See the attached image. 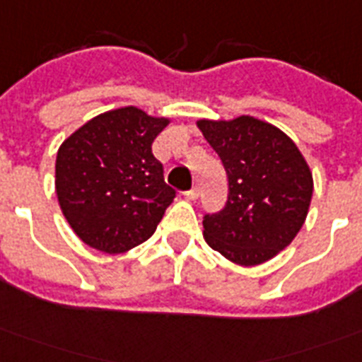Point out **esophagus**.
I'll use <instances>...</instances> for the list:
<instances>
[{"instance_id":"esophagus-1","label":"esophagus","mask_w":362,"mask_h":362,"mask_svg":"<svg viewBox=\"0 0 362 362\" xmlns=\"http://www.w3.org/2000/svg\"><path fill=\"white\" fill-rule=\"evenodd\" d=\"M199 194H200L199 187H192L191 191L185 192V199H187V200H197V199H199Z\"/></svg>"}]
</instances>
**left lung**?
I'll return each mask as SVG.
<instances>
[{
  "instance_id": "8db88e82",
  "label": "left lung",
  "mask_w": 362,
  "mask_h": 362,
  "mask_svg": "<svg viewBox=\"0 0 362 362\" xmlns=\"http://www.w3.org/2000/svg\"><path fill=\"white\" fill-rule=\"evenodd\" d=\"M229 179L226 208L204 216V239L239 266L279 255L299 233L313 199V171L284 131L252 115L199 119Z\"/></svg>"
}]
</instances>
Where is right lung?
<instances>
[{
	"mask_svg": "<svg viewBox=\"0 0 362 362\" xmlns=\"http://www.w3.org/2000/svg\"><path fill=\"white\" fill-rule=\"evenodd\" d=\"M170 123L125 105L92 117L62 142L57 202L88 247L121 255L152 237L175 199L152 154V142Z\"/></svg>",
	"mask_w": 362,
	"mask_h": 362,
	"instance_id": "right-lung-1",
	"label": "right lung"
}]
</instances>
